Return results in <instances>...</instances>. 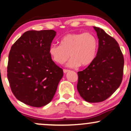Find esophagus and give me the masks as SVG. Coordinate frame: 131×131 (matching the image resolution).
Here are the masks:
<instances>
[{"mask_svg":"<svg viewBox=\"0 0 131 131\" xmlns=\"http://www.w3.org/2000/svg\"><path fill=\"white\" fill-rule=\"evenodd\" d=\"M63 72H64V73H66L68 72H69V70H67V69H64V70H63Z\"/></svg>","mask_w":131,"mask_h":131,"instance_id":"34e87169","label":"esophagus"}]
</instances>
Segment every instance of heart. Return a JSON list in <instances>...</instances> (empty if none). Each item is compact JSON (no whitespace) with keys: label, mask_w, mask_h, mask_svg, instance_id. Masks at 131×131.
Wrapping results in <instances>:
<instances>
[{"label":"heart","mask_w":131,"mask_h":131,"mask_svg":"<svg viewBox=\"0 0 131 131\" xmlns=\"http://www.w3.org/2000/svg\"><path fill=\"white\" fill-rule=\"evenodd\" d=\"M98 49V41L93 34L69 33L60 40V46L51 45L48 50L50 56L56 63L64 64L69 57L67 64L71 68L81 65L85 67L94 61Z\"/></svg>","instance_id":"obj_1"}]
</instances>
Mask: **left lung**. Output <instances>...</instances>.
<instances>
[{
  "label": "left lung",
  "instance_id": "1",
  "mask_svg": "<svg viewBox=\"0 0 131 131\" xmlns=\"http://www.w3.org/2000/svg\"><path fill=\"white\" fill-rule=\"evenodd\" d=\"M98 38L96 56L86 69L78 72L77 89L89 103H98L111 96L122 83L124 58L118 43L103 29L93 27Z\"/></svg>",
  "mask_w": 131,
  "mask_h": 131
}]
</instances>
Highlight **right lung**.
Segmentation results:
<instances>
[{
  "mask_svg": "<svg viewBox=\"0 0 131 131\" xmlns=\"http://www.w3.org/2000/svg\"><path fill=\"white\" fill-rule=\"evenodd\" d=\"M56 33L53 30L27 31L11 48L7 67L9 85L16 98L29 106L48 104L63 77L62 69L48 53Z\"/></svg>",
  "mask_w": 131,
  "mask_h": 131,
  "instance_id": "right-lung-1",
  "label": "right lung"
}]
</instances>
